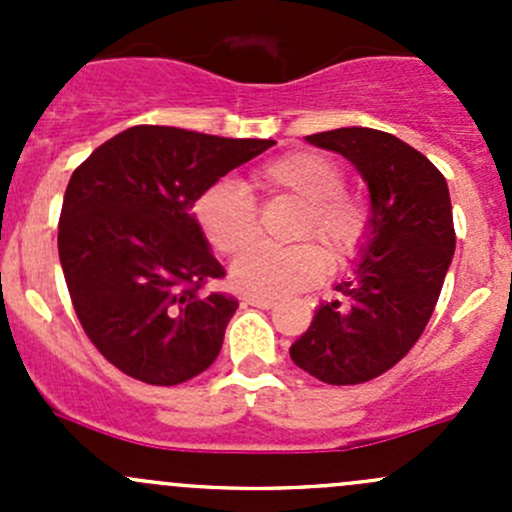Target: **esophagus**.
Masks as SVG:
<instances>
[{"label": "esophagus", "instance_id": "1", "mask_svg": "<svg viewBox=\"0 0 512 512\" xmlns=\"http://www.w3.org/2000/svg\"><path fill=\"white\" fill-rule=\"evenodd\" d=\"M245 304H252V307H257V309H272L275 307V299H270V297H245Z\"/></svg>", "mask_w": 512, "mask_h": 512}]
</instances>
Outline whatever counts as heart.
<instances>
[{
    "label": "heart",
    "mask_w": 512,
    "mask_h": 512,
    "mask_svg": "<svg viewBox=\"0 0 512 512\" xmlns=\"http://www.w3.org/2000/svg\"><path fill=\"white\" fill-rule=\"evenodd\" d=\"M257 188L285 193L302 203L292 225V240H319L334 265L352 260L369 235V205L344 190V168L317 151H294L252 173ZM193 218L213 250L235 255L257 232V210L250 193L232 180L208 185L193 203ZM327 275V256L314 242L255 245L232 262V285L252 297H287L317 285Z\"/></svg>",
    "instance_id": "b5f03b06"
}]
</instances>
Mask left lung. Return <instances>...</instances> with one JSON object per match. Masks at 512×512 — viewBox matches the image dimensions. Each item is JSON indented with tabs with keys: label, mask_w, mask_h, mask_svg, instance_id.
Returning <instances> with one entry per match:
<instances>
[{
	"label": "left lung",
	"mask_w": 512,
	"mask_h": 512,
	"mask_svg": "<svg viewBox=\"0 0 512 512\" xmlns=\"http://www.w3.org/2000/svg\"><path fill=\"white\" fill-rule=\"evenodd\" d=\"M307 141L359 170L371 223L354 275L319 304L289 356L324 384H364L399 364L431 319L456 250L451 195L441 170L391 133L352 126Z\"/></svg>",
	"instance_id": "left-lung-1"
}]
</instances>
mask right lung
I'll list each match as a JSON object with an SVG mask.
<instances>
[{
  "mask_svg": "<svg viewBox=\"0 0 512 512\" xmlns=\"http://www.w3.org/2000/svg\"><path fill=\"white\" fill-rule=\"evenodd\" d=\"M270 146L275 141L133 126L74 170L61 205L59 260L86 337L123 374L175 386L218 359L237 299L203 292L225 270L193 203Z\"/></svg>",
  "mask_w": 512,
  "mask_h": 512,
  "instance_id": "obj_1",
  "label": "right lung"
}]
</instances>
